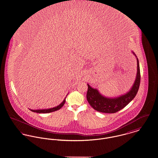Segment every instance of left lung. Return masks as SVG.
<instances>
[{"label": "left lung", "mask_w": 158, "mask_h": 158, "mask_svg": "<svg viewBox=\"0 0 158 158\" xmlns=\"http://www.w3.org/2000/svg\"><path fill=\"white\" fill-rule=\"evenodd\" d=\"M136 57L137 72L136 78L131 89L123 95L114 98H109L101 94L98 89H94L87 84V99L91 106L97 111L104 113H114L125 107L137 95L140 84V69L139 61L136 54L132 52Z\"/></svg>", "instance_id": "1"}]
</instances>
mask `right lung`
<instances>
[{
	"label": "right lung",
	"mask_w": 158,
	"mask_h": 158,
	"mask_svg": "<svg viewBox=\"0 0 158 158\" xmlns=\"http://www.w3.org/2000/svg\"><path fill=\"white\" fill-rule=\"evenodd\" d=\"M66 101V98L64 99L63 102H62V103H60L59 105H57V106L53 107L52 108H48V109H44V110H30L31 111H32V112H35L37 113H49L51 112H53L55 111H57L59 109H60L62 106H63L64 104L65 103Z\"/></svg>",
	"instance_id": "obj_1"
}]
</instances>
